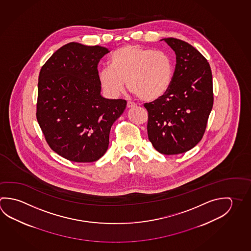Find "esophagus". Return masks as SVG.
<instances>
[{"mask_svg": "<svg viewBox=\"0 0 251 251\" xmlns=\"http://www.w3.org/2000/svg\"><path fill=\"white\" fill-rule=\"evenodd\" d=\"M136 105L134 102L128 101L127 103V108H133V107H136Z\"/></svg>", "mask_w": 251, "mask_h": 251, "instance_id": "1", "label": "esophagus"}]
</instances>
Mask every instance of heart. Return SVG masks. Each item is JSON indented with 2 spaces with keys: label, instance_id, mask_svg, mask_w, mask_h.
Masks as SVG:
<instances>
[{
  "label": "heart",
  "instance_id": "1",
  "mask_svg": "<svg viewBox=\"0 0 251 251\" xmlns=\"http://www.w3.org/2000/svg\"><path fill=\"white\" fill-rule=\"evenodd\" d=\"M173 75L174 63L169 53L128 45L111 55L109 68L100 71L99 81L111 96L119 95L126 81L127 89L140 100L153 101L167 93Z\"/></svg>",
  "mask_w": 251,
  "mask_h": 251
}]
</instances>
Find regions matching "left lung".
Listing matches in <instances>:
<instances>
[{
	"label": "left lung",
	"mask_w": 251,
	"mask_h": 251,
	"mask_svg": "<svg viewBox=\"0 0 251 251\" xmlns=\"http://www.w3.org/2000/svg\"><path fill=\"white\" fill-rule=\"evenodd\" d=\"M176 54L170 87L156 100L145 103L147 132L154 148L166 155L183 153L201 141L213 106L211 67L191 45L164 39Z\"/></svg>",
	"instance_id": "left-lung-1"
}]
</instances>
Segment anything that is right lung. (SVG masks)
I'll list each match as a JSON object with an SVG mask.
<instances>
[{
	"label": "right lung",
	"mask_w": 251,
	"mask_h": 251,
	"mask_svg": "<svg viewBox=\"0 0 251 251\" xmlns=\"http://www.w3.org/2000/svg\"><path fill=\"white\" fill-rule=\"evenodd\" d=\"M110 51L71 42L40 70L36 117L49 147L68 160L93 162L108 148L111 127L124 100L100 95L98 64Z\"/></svg>",
	"instance_id": "1"
}]
</instances>
